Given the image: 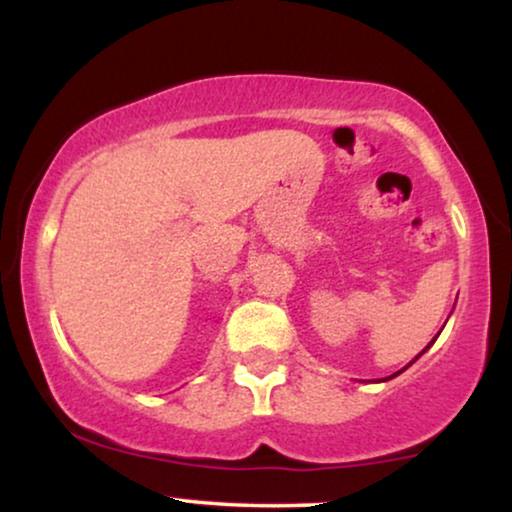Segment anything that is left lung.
Returning <instances> with one entry per match:
<instances>
[{"mask_svg":"<svg viewBox=\"0 0 512 512\" xmlns=\"http://www.w3.org/2000/svg\"><path fill=\"white\" fill-rule=\"evenodd\" d=\"M429 347H431V342H429ZM424 352H426V349H424ZM419 356H422V354H419ZM419 356H415V361L419 359ZM396 375H398V373H396ZM396 375H391V377H396Z\"/></svg>","mask_w":512,"mask_h":512,"instance_id":"8db88e82","label":"left lung"}]
</instances>
